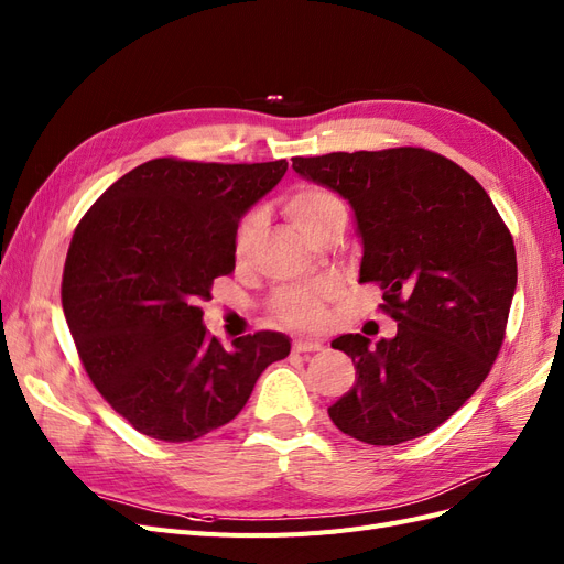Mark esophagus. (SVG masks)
I'll use <instances>...</instances> for the list:
<instances>
[{
  "mask_svg": "<svg viewBox=\"0 0 564 564\" xmlns=\"http://www.w3.org/2000/svg\"><path fill=\"white\" fill-rule=\"evenodd\" d=\"M294 352H315V350H319L322 348V344L319 340H308V338H299V340H294Z\"/></svg>",
  "mask_w": 564,
  "mask_h": 564,
  "instance_id": "esophagus-1",
  "label": "esophagus"
}]
</instances>
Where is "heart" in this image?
<instances>
[{
  "label": "heart",
  "instance_id": "b5f03b06",
  "mask_svg": "<svg viewBox=\"0 0 564 564\" xmlns=\"http://www.w3.org/2000/svg\"><path fill=\"white\" fill-rule=\"evenodd\" d=\"M284 212L289 218L313 240L327 230L338 218H346V207L338 195L315 183L296 185L284 197ZM263 230V214L249 212L235 232V259L247 261L249 253ZM334 294V289L322 284L315 289H284L270 301V313L289 327L299 329H317L324 322V303Z\"/></svg>",
  "mask_w": 564,
  "mask_h": 564
}]
</instances>
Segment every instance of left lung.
<instances>
[{
	"label": "left lung",
	"mask_w": 564,
	"mask_h": 564,
	"mask_svg": "<svg viewBox=\"0 0 564 564\" xmlns=\"http://www.w3.org/2000/svg\"><path fill=\"white\" fill-rule=\"evenodd\" d=\"M294 172L344 195L365 256L360 282L383 289L398 322L377 346L344 334L355 386L329 406L338 431L367 445L429 435L482 386L516 294V245L485 187L425 148L294 158Z\"/></svg>",
	"instance_id": "left-lung-1"
}]
</instances>
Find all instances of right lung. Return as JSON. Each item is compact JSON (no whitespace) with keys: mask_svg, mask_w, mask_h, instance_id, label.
Wrapping results in <instances>:
<instances>
[{"mask_svg":"<svg viewBox=\"0 0 564 564\" xmlns=\"http://www.w3.org/2000/svg\"><path fill=\"white\" fill-rule=\"evenodd\" d=\"M286 160L178 158L131 169L82 216L61 299L84 371L135 431L193 442L242 412L289 338L256 332L220 346L202 324L212 284L235 270L242 214L280 183Z\"/></svg>","mask_w":564,"mask_h":564,"instance_id":"right-lung-1","label":"right lung"}]
</instances>
